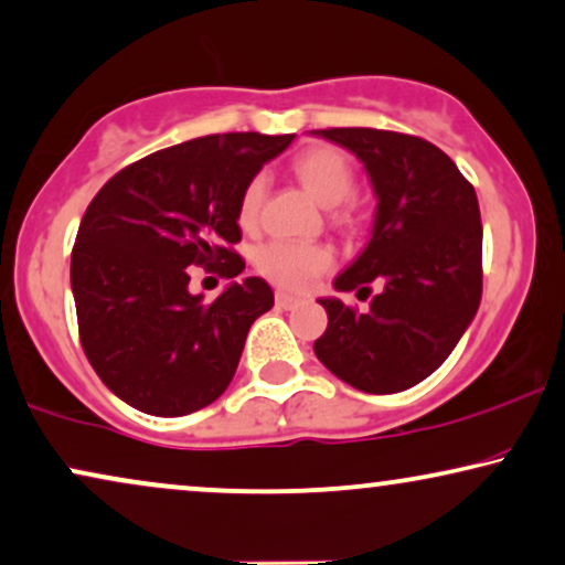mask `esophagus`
<instances>
[{"label":"esophagus","instance_id":"esophagus-1","mask_svg":"<svg viewBox=\"0 0 565 565\" xmlns=\"http://www.w3.org/2000/svg\"><path fill=\"white\" fill-rule=\"evenodd\" d=\"M275 303L280 306V309L290 311V309H296V306H300V298H298V296H290V292H282V290H277V296H275Z\"/></svg>","mask_w":565,"mask_h":565}]
</instances>
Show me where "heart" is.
Wrapping results in <instances>:
<instances>
[{
  "label": "heart",
  "instance_id": "b5f03b06",
  "mask_svg": "<svg viewBox=\"0 0 565 565\" xmlns=\"http://www.w3.org/2000/svg\"><path fill=\"white\" fill-rule=\"evenodd\" d=\"M292 173H296V179L303 184L306 192L327 210L340 207L342 202H348V196L353 194L355 186V175L353 168L348 163V158L332 148H311L300 152V156L292 160ZM262 200H265V179H262V175H254L246 184L244 194H241V223H256ZM256 262H259V269L269 277V280L282 285V288L303 290L309 288L321 273H327V269L332 267V252L324 246L273 241V244L259 248Z\"/></svg>",
  "mask_w": 565,
  "mask_h": 565
}]
</instances>
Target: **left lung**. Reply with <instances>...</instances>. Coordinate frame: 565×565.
<instances>
[{
  "instance_id": "left-lung-1",
  "label": "left lung",
  "mask_w": 565,
  "mask_h": 565,
  "mask_svg": "<svg viewBox=\"0 0 565 565\" xmlns=\"http://www.w3.org/2000/svg\"><path fill=\"white\" fill-rule=\"evenodd\" d=\"M363 163L376 212L369 244L334 277V290L379 280L369 311L319 298L329 324L313 353L337 379L394 394L428 379L472 324L482 296L478 194L454 160L420 137L384 129H317Z\"/></svg>"
}]
</instances>
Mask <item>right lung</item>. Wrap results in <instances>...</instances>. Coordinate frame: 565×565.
<instances>
[{
	"label": "right lung",
	"instance_id": "1",
	"mask_svg": "<svg viewBox=\"0 0 565 565\" xmlns=\"http://www.w3.org/2000/svg\"><path fill=\"white\" fill-rule=\"evenodd\" d=\"M296 135L196 137L137 160L106 181L72 248V296L87 361L139 413L179 417L228 390L248 329L275 306L262 277L207 303L192 265L244 273L238 204L262 166Z\"/></svg>",
	"mask_w": 565,
	"mask_h": 565
}]
</instances>
